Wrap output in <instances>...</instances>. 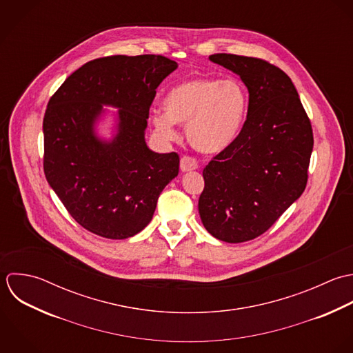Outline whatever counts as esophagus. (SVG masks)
<instances>
[{
	"mask_svg": "<svg viewBox=\"0 0 353 353\" xmlns=\"http://www.w3.org/2000/svg\"><path fill=\"white\" fill-rule=\"evenodd\" d=\"M181 171L182 172H189V171H194L199 168V163L193 159V157H189V156H183L181 159Z\"/></svg>",
	"mask_w": 353,
	"mask_h": 353,
	"instance_id": "34e87169",
	"label": "esophagus"
}]
</instances>
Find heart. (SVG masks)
<instances>
[{
    "label": "heart",
    "mask_w": 353,
    "mask_h": 353,
    "mask_svg": "<svg viewBox=\"0 0 353 353\" xmlns=\"http://www.w3.org/2000/svg\"><path fill=\"white\" fill-rule=\"evenodd\" d=\"M163 110L150 117L159 137L172 141L176 138L174 124H185V137L197 152L218 154L239 137L249 96L235 79L192 78L167 93Z\"/></svg>",
    "instance_id": "b5f03b06"
}]
</instances>
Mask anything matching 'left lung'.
Segmentation results:
<instances>
[{
    "instance_id": "1",
    "label": "left lung",
    "mask_w": 353,
    "mask_h": 353,
    "mask_svg": "<svg viewBox=\"0 0 353 353\" xmlns=\"http://www.w3.org/2000/svg\"><path fill=\"white\" fill-rule=\"evenodd\" d=\"M210 60L238 75L249 93L243 128L205 165L199 200L207 232L236 243L267 232L303 194L314 135L299 93L282 70L228 53Z\"/></svg>"
}]
</instances>
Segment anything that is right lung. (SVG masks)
<instances>
[{
    "label": "right lung",
    "mask_w": 353,
    "mask_h": 353,
    "mask_svg": "<svg viewBox=\"0 0 353 353\" xmlns=\"http://www.w3.org/2000/svg\"><path fill=\"white\" fill-rule=\"evenodd\" d=\"M176 68L156 54L96 59L50 99L43 118L45 176L86 230L111 239L139 233L178 175L179 156L156 153L145 141L156 89ZM108 116L112 137H103L98 125Z\"/></svg>",
    "instance_id": "add662e5"
}]
</instances>
